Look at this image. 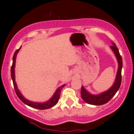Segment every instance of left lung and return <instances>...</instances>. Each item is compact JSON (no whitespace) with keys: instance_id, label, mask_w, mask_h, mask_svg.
I'll return each mask as SVG.
<instances>
[{"instance_id":"obj_1","label":"left lung","mask_w":134,"mask_h":134,"mask_svg":"<svg viewBox=\"0 0 134 134\" xmlns=\"http://www.w3.org/2000/svg\"><path fill=\"white\" fill-rule=\"evenodd\" d=\"M113 45L111 46V48L114 52L118 62V69L115 82L111 88L109 89L107 91L104 92V93L99 94L98 95L91 94L84 88V87L82 86L81 91V97H82L83 100L87 103L93 104V105H102V104H106L115 96V94L120 87L121 82V69H122L123 64L122 58L120 54L118 48L116 47L115 44L113 43Z\"/></svg>"}]
</instances>
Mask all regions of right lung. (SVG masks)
I'll list each match as a JSON object with an SVG mask.
<instances>
[{
	"mask_svg": "<svg viewBox=\"0 0 134 134\" xmlns=\"http://www.w3.org/2000/svg\"><path fill=\"white\" fill-rule=\"evenodd\" d=\"M21 48V47L19 48V49L16 50L14 54L13 55V65L11 66V69H10V74H11V77L12 79H13V85L14 87L15 91H16V93L18 96V98H19L20 100L23 101L24 104H27V105L30 106V107L38 109V110H45V109H48L50 108L53 107V106H55V104H57V103L58 102V99L60 98V93L61 90H62V88L65 86V84L64 85L62 86L61 87H60L59 88H58V90L56 91L55 93L54 94L53 97L50 99L49 101H47V102L43 103H35V102H31V101H30L27 99H26L23 96V95L21 94V93L19 92V91L18 90V87H17L16 83L15 82V77H14V67H15V62H16V55L18 52H19V50Z\"/></svg>",
	"mask_w": 134,
	"mask_h": 134,
	"instance_id": "1",
	"label": "right lung"
}]
</instances>
